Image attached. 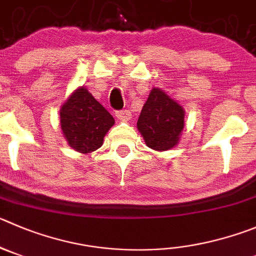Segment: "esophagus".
<instances>
[{"instance_id": "34e87169", "label": "esophagus", "mask_w": 256, "mask_h": 256, "mask_svg": "<svg viewBox=\"0 0 256 256\" xmlns=\"http://www.w3.org/2000/svg\"><path fill=\"white\" fill-rule=\"evenodd\" d=\"M116 117L121 121H128L131 117V112L128 110H121V111H116Z\"/></svg>"}]
</instances>
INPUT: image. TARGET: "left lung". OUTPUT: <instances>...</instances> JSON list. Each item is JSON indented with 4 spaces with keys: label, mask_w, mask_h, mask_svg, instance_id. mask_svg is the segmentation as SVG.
<instances>
[{
    "label": "left lung",
    "mask_w": 256,
    "mask_h": 256,
    "mask_svg": "<svg viewBox=\"0 0 256 256\" xmlns=\"http://www.w3.org/2000/svg\"><path fill=\"white\" fill-rule=\"evenodd\" d=\"M184 111L159 88H152L138 120L145 142L154 150H169L179 142Z\"/></svg>",
    "instance_id": "8db88e82"
}]
</instances>
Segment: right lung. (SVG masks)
Masks as SVG:
<instances>
[{"label": "right lung", "mask_w": 256, "mask_h": 256, "mask_svg": "<svg viewBox=\"0 0 256 256\" xmlns=\"http://www.w3.org/2000/svg\"><path fill=\"white\" fill-rule=\"evenodd\" d=\"M114 117L84 87L77 90L60 110V126L68 144L87 154L101 148Z\"/></svg>", "instance_id": "1"}]
</instances>
